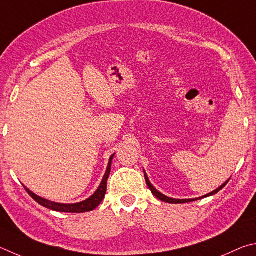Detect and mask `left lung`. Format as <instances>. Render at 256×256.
I'll return each mask as SVG.
<instances>
[{
    "label": "left lung",
    "mask_w": 256,
    "mask_h": 256,
    "mask_svg": "<svg viewBox=\"0 0 256 256\" xmlns=\"http://www.w3.org/2000/svg\"><path fill=\"white\" fill-rule=\"evenodd\" d=\"M144 174H145V180H146V183H147V186H148V188L150 189V191H152V194H153L156 198L158 199H160V201H164V202H168V204H186V202H191V201H196V200H198V199H202V198H206V196H212V194H216L217 192H219L220 191L224 186H225L227 183H228V180L227 182H225L224 183V184L220 186V188H218L217 190H214V191H212V194H206V196H201V198H198V199H186V200H176V199H172V198H168V196H164V194H160V192H158V190L155 189V188L150 184V180H148V178H147V176H146V173H145V171H144Z\"/></svg>",
    "instance_id": "1"
}]
</instances>
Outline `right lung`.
<instances>
[{
    "label": "right lung",
    "mask_w": 256,
    "mask_h": 256,
    "mask_svg": "<svg viewBox=\"0 0 256 256\" xmlns=\"http://www.w3.org/2000/svg\"><path fill=\"white\" fill-rule=\"evenodd\" d=\"M114 154L110 158V162L109 165H108L106 172L103 176V180L101 182L98 189L96 191L92 196H90L88 199L85 201H82V202L78 204H56L52 202V201H49L46 199H42L38 196L37 194H34V192H31L29 189H26L24 186L26 191L28 192V194L34 200L37 201L39 204H42V207H46L50 210H55V212H73V214H80V212H92V210L96 209L98 204H101V201L104 199L106 192V184H108V178L110 176V171H111V162L112 158H114Z\"/></svg>",
    "instance_id": "obj_1"
}]
</instances>
